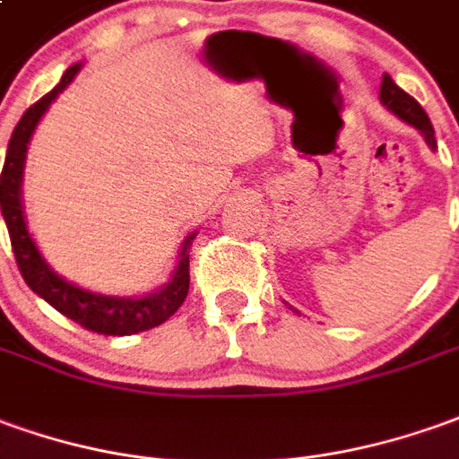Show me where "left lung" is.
<instances>
[{
  "label": "left lung",
  "instance_id": "8db88e82",
  "mask_svg": "<svg viewBox=\"0 0 459 459\" xmlns=\"http://www.w3.org/2000/svg\"><path fill=\"white\" fill-rule=\"evenodd\" d=\"M380 102L397 115L403 122L407 125H412L415 129H420V134L425 137L432 150H437V139H435V129H432V122H429V117L425 115V109L417 104V100H412L407 91H403L397 84L393 82L390 74H385L382 77V87H380Z\"/></svg>",
  "mask_w": 459,
  "mask_h": 459
}]
</instances>
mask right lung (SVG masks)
Here are the masks:
<instances>
[{
  "label": "right lung",
  "instance_id": "1",
  "mask_svg": "<svg viewBox=\"0 0 459 459\" xmlns=\"http://www.w3.org/2000/svg\"><path fill=\"white\" fill-rule=\"evenodd\" d=\"M79 69H82V65L69 66L62 82L49 94H44L39 102L31 104L30 109L22 115L14 132H12L9 147H6L4 169H2V217H4L6 230H9L17 267L22 272V277H24V282L31 287V292H37L56 312H62L65 317L74 320L77 325L91 332L117 334V337L137 334V332L152 330V327L162 325L164 320H169L177 309L182 307V302H185V297L189 292V245H192L195 235H189L185 239V245L179 249L175 274L160 290L142 297H109L82 290L77 284L62 280L44 262L39 249L34 245V239H31L30 230H27V220H24L22 175H24L27 144H30L31 134H34L42 115L49 109V104L55 102L56 94L77 77Z\"/></svg>",
  "mask_w": 459,
  "mask_h": 459
}]
</instances>
